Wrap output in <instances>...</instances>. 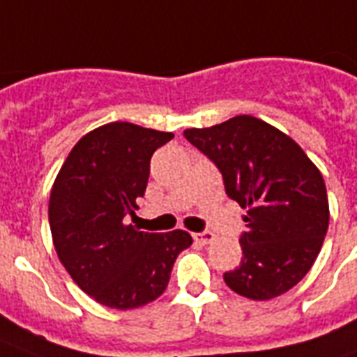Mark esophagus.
Masks as SVG:
<instances>
[{
    "mask_svg": "<svg viewBox=\"0 0 357 357\" xmlns=\"http://www.w3.org/2000/svg\"><path fill=\"white\" fill-rule=\"evenodd\" d=\"M214 238H216V234L212 233V231H203V233L193 234V240L199 242V244H210Z\"/></svg>",
    "mask_w": 357,
    "mask_h": 357,
    "instance_id": "34e87169",
    "label": "esophagus"
}]
</instances>
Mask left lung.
Listing matches in <instances>:
<instances>
[{"instance_id": "1", "label": "left lung", "mask_w": 357, "mask_h": 357, "mask_svg": "<svg viewBox=\"0 0 357 357\" xmlns=\"http://www.w3.org/2000/svg\"><path fill=\"white\" fill-rule=\"evenodd\" d=\"M193 147L220 169L225 192L248 208L242 261L223 279L250 300H272L300 283L324 242L330 206L324 178L302 147L251 115L188 128Z\"/></svg>"}]
</instances>
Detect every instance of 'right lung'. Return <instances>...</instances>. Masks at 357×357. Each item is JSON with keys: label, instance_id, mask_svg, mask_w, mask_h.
Segmentation results:
<instances>
[{"label": "right lung", "instance_id": "right-lung-1", "mask_svg": "<svg viewBox=\"0 0 357 357\" xmlns=\"http://www.w3.org/2000/svg\"><path fill=\"white\" fill-rule=\"evenodd\" d=\"M175 135L132 123L85 134L66 156L50 193L55 251L79 289L112 309L154 302L169 283L186 231L145 233L128 225L145 195L151 156Z\"/></svg>", "mask_w": 357, "mask_h": 357}]
</instances>
